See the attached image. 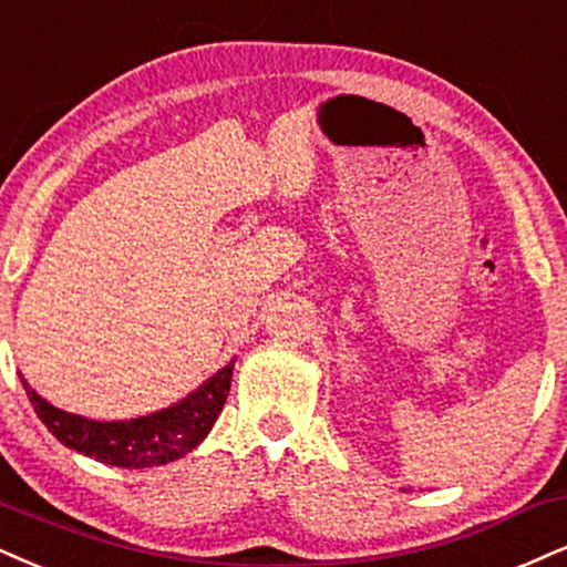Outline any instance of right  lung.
<instances>
[{
  "instance_id": "right-lung-1",
  "label": "right lung",
  "mask_w": 567,
  "mask_h": 567,
  "mask_svg": "<svg viewBox=\"0 0 567 567\" xmlns=\"http://www.w3.org/2000/svg\"><path fill=\"white\" fill-rule=\"evenodd\" d=\"M230 375H234V360L173 408L117 423L86 421L81 415L62 412L41 400L23 379L20 381L41 423L70 450L100 460L104 465L155 467L184 457L207 436L228 400Z\"/></svg>"
}]
</instances>
